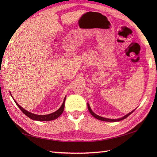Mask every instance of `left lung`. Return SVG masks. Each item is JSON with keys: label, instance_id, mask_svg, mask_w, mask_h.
<instances>
[{"label": "left lung", "instance_id": "8db88e82", "mask_svg": "<svg viewBox=\"0 0 157 157\" xmlns=\"http://www.w3.org/2000/svg\"><path fill=\"white\" fill-rule=\"evenodd\" d=\"M88 110H89V111H90V113H91V115L94 117H95L96 118H97V119H98V120H100V121H106V122H117V121H122V120H123V119H125L126 118H127L128 116L129 115H130L134 111H134H132V112H130V113H128V114H127L126 115H125V116H124L122 118H118V119H109V118H103V117H99V116H98V115H97L96 114H95L92 111V109H91V108H90V105H89V104L88 103Z\"/></svg>", "mask_w": 157, "mask_h": 157}]
</instances>
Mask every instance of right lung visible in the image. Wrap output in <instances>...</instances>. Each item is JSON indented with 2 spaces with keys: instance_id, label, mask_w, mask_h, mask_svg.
<instances>
[{
  "instance_id": "right-lung-1",
  "label": "right lung",
  "mask_w": 157,
  "mask_h": 157,
  "mask_svg": "<svg viewBox=\"0 0 157 157\" xmlns=\"http://www.w3.org/2000/svg\"><path fill=\"white\" fill-rule=\"evenodd\" d=\"M65 98H64V101L62 105L61 106V107L58 109V111H55L53 113H51V114H49V115H35V114H33L31 113L28 112L27 111L25 110L24 109H23L20 105H19L16 101H15L18 107L20 109V110L24 113L25 115L31 118V119L35 120V121H52V120L56 119L57 118H58L61 114H62L64 109V107H65Z\"/></svg>"
}]
</instances>
